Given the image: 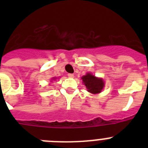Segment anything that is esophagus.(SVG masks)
<instances>
[{
  "instance_id": "obj_1",
  "label": "esophagus",
  "mask_w": 148,
  "mask_h": 148,
  "mask_svg": "<svg viewBox=\"0 0 148 148\" xmlns=\"http://www.w3.org/2000/svg\"><path fill=\"white\" fill-rule=\"evenodd\" d=\"M68 77L69 78H73L74 77V74H73V73H69L68 74Z\"/></svg>"
}]
</instances>
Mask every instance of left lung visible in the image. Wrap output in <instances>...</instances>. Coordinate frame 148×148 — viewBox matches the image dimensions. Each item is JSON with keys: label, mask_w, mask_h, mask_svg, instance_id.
<instances>
[{"label": "left lung", "mask_w": 148, "mask_h": 148, "mask_svg": "<svg viewBox=\"0 0 148 148\" xmlns=\"http://www.w3.org/2000/svg\"><path fill=\"white\" fill-rule=\"evenodd\" d=\"M82 79L84 84L87 87V91L90 93H100L104 87V82L102 78H97L90 73L82 76Z\"/></svg>", "instance_id": "1"}]
</instances>
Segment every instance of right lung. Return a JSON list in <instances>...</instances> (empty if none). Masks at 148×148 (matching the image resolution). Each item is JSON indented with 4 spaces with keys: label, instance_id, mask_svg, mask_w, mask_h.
<instances>
[{
    "label": "right lung",
    "instance_id": "add662e5",
    "mask_svg": "<svg viewBox=\"0 0 148 148\" xmlns=\"http://www.w3.org/2000/svg\"><path fill=\"white\" fill-rule=\"evenodd\" d=\"M53 79H56V78H52V80H53Z\"/></svg>",
    "mask_w": 148,
    "mask_h": 148
}]
</instances>
